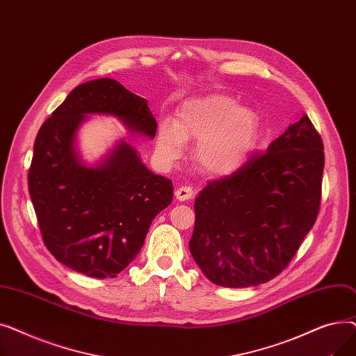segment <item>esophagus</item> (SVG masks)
Masks as SVG:
<instances>
[{"label": "esophagus", "instance_id": "esophagus-1", "mask_svg": "<svg viewBox=\"0 0 356 356\" xmlns=\"http://www.w3.org/2000/svg\"><path fill=\"white\" fill-rule=\"evenodd\" d=\"M176 199L180 200V202H184V200H189L193 197L195 195V191L192 188H189V186H180V188L176 191Z\"/></svg>", "mask_w": 356, "mask_h": 356}]
</instances>
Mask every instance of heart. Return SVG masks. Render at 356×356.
I'll return each instance as SVG.
<instances>
[{
  "label": "heart",
  "instance_id": "obj_1",
  "mask_svg": "<svg viewBox=\"0 0 356 356\" xmlns=\"http://www.w3.org/2000/svg\"><path fill=\"white\" fill-rule=\"evenodd\" d=\"M259 120L255 111L227 95L186 101L176 120L163 121L157 131V154L173 164L181 159L186 141H197L193 159L200 170L227 177L244 165L258 143Z\"/></svg>",
  "mask_w": 356,
  "mask_h": 356
}]
</instances>
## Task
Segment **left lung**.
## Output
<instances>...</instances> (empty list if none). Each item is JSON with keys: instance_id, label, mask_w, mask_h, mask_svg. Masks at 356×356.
Masks as SVG:
<instances>
[{"instance_id": "obj_1", "label": "left lung", "mask_w": 356, "mask_h": 356, "mask_svg": "<svg viewBox=\"0 0 356 356\" xmlns=\"http://www.w3.org/2000/svg\"><path fill=\"white\" fill-rule=\"evenodd\" d=\"M323 141L307 115L195 202L191 254L209 282L252 287L282 273L314 225Z\"/></svg>"}]
</instances>
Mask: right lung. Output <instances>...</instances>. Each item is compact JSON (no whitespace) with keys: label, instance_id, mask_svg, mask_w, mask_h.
<instances>
[{"label":"right lung","instance_id":"1","mask_svg":"<svg viewBox=\"0 0 356 356\" xmlns=\"http://www.w3.org/2000/svg\"><path fill=\"white\" fill-rule=\"evenodd\" d=\"M88 114L117 117L129 133L156 137L157 122L144 98L109 78L82 83L39 129L29 192L50 254L76 273L114 278L138 255L153 219L172 203L173 184L148 170L124 140L99 164L86 165L76 133Z\"/></svg>","mask_w":356,"mask_h":356}]
</instances>
